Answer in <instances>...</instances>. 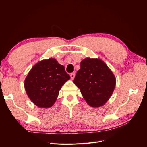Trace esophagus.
Returning <instances> with one entry per match:
<instances>
[{"mask_svg": "<svg viewBox=\"0 0 147 147\" xmlns=\"http://www.w3.org/2000/svg\"><path fill=\"white\" fill-rule=\"evenodd\" d=\"M70 77L72 80H73L74 78V77H75V73L74 72L70 74Z\"/></svg>", "mask_w": 147, "mask_h": 147, "instance_id": "esophagus-1", "label": "esophagus"}]
</instances>
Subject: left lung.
<instances>
[{
	"mask_svg": "<svg viewBox=\"0 0 147 147\" xmlns=\"http://www.w3.org/2000/svg\"><path fill=\"white\" fill-rule=\"evenodd\" d=\"M74 83L84 99L92 107L104 105L112 96L116 78L104 61L97 58H85L80 63Z\"/></svg>",
	"mask_w": 147,
	"mask_h": 147,
	"instance_id": "1",
	"label": "left lung"
}]
</instances>
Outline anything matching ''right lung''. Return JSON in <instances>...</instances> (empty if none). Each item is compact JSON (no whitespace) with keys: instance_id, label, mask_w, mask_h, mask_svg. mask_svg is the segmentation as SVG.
Listing matches in <instances>:
<instances>
[{"instance_id":"add662e5","label":"right lung","mask_w":147,"mask_h":147,"mask_svg":"<svg viewBox=\"0 0 147 147\" xmlns=\"http://www.w3.org/2000/svg\"><path fill=\"white\" fill-rule=\"evenodd\" d=\"M64 65L55 58L38 62L29 71L24 88L30 100L40 108H49L56 102L62 86L70 79Z\"/></svg>"}]
</instances>
